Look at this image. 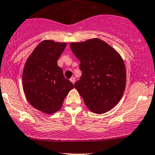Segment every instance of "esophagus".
Instances as JSON below:
<instances>
[{
    "label": "esophagus",
    "instance_id": "obj_1",
    "mask_svg": "<svg viewBox=\"0 0 155 155\" xmlns=\"http://www.w3.org/2000/svg\"><path fill=\"white\" fill-rule=\"evenodd\" d=\"M70 82H71L73 84H74L75 82H76V79H75L74 77H72L71 79H70Z\"/></svg>",
    "mask_w": 155,
    "mask_h": 155
}]
</instances>
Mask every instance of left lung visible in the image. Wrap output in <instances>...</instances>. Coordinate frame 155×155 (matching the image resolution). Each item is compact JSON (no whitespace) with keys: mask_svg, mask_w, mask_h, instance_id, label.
I'll list each match as a JSON object with an SVG mask.
<instances>
[{"mask_svg":"<svg viewBox=\"0 0 155 155\" xmlns=\"http://www.w3.org/2000/svg\"><path fill=\"white\" fill-rule=\"evenodd\" d=\"M80 61V79L74 84L86 107L96 114L118 104L126 86V68L119 53L98 38L70 44Z\"/></svg>","mask_w":155,"mask_h":155,"instance_id":"left-lung-1","label":"left lung"}]
</instances>
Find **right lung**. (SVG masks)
Wrapping results in <instances>:
<instances>
[{
    "instance_id": "right-lung-1",
    "label": "right lung",
    "mask_w": 155,
    "mask_h": 155,
    "mask_svg": "<svg viewBox=\"0 0 155 155\" xmlns=\"http://www.w3.org/2000/svg\"><path fill=\"white\" fill-rule=\"evenodd\" d=\"M66 46V43L43 40L30 54L23 69L26 98L33 107L48 115L61 108L64 98L74 87L57 63Z\"/></svg>"
}]
</instances>
